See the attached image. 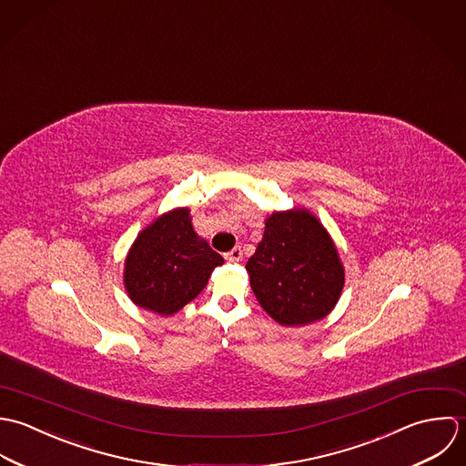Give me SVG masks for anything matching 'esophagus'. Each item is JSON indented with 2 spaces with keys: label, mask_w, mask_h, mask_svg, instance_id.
I'll return each mask as SVG.
<instances>
[{
  "label": "esophagus",
  "mask_w": 466,
  "mask_h": 466,
  "mask_svg": "<svg viewBox=\"0 0 466 466\" xmlns=\"http://www.w3.org/2000/svg\"><path fill=\"white\" fill-rule=\"evenodd\" d=\"M225 258H227L228 261H241V259H243V250H241V247L232 248L228 254H225Z\"/></svg>",
  "instance_id": "34e87169"
}]
</instances>
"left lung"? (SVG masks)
<instances>
[{
    "label": "left lung",
    "mask_w": 466,
    "mask_h": 466,
    "mask_svg": "<svg viewBox=\"0 0 466 466\" xmlns=\"http://www.w3.org/2000/svg\"><path fill=\"white\" fill-rule=\"evenodd\" d=\"M250 288L280 326H306L331 313L344 288L335 241L308 208L272 212L247 263Z\"/></svg>",
    "instance_id": "8db88e82"
}]
</instances>
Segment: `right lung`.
I'll use <instances>...</instances> for the list:
<instances>
[{
	"mask_svg": "<svg viewBox=\"0 0 466 466\" xmlns=\"http://www.w3.org/2000/svg\"><path fill=\"white\" fill-rule=\"evenodd\" d=\"M223 258L196 234L188 207L164 212L133 241L124 263L127 297L147 311L171 317L207 286Z\"/></svg>",
	"mask_w": 466,
	"mask_h": 466,
	"instance_id": "add662e5",
	"label": "right lung"
}]
</instances>
